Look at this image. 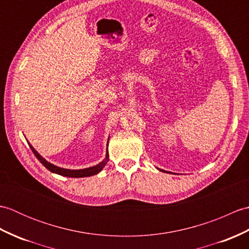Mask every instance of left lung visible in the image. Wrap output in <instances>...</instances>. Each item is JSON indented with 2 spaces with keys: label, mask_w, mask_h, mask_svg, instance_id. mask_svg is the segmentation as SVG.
<instances>
[{
  "label": "left lung",
  "mask_w": 249,
  "mask_h": 249,
  "mask_svg": "<svg viewBox=\"0 0 249 249\" xmlns=\"http://www.w3.org/2000/svg\"><path fill=\"white\" fill-rule=\"evenodd\" d=\"M160 171H163V172H167V171H165V170H161V169H160ZM167 173H170V172H167Z\"/></svg>",
  "instance_id": "left-lung-1"
}]
</instances>
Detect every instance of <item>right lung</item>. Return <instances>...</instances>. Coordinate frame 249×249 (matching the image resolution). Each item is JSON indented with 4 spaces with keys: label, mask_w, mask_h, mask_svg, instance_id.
Instances as JSON below:
<instances>
[{
    "label": "right lung",
    "mask_w": 249,
    "mask_h": 249,
    "mask_svg": "<svg viewBox=\"0 0 249 249\" xmlns=\"http://www.w3.org/2000/svg\"><path fill=\"white\" fill-rule=\"evenodd\" d=\"M109 142V140H108ZM108 142H107V147H108ZM30 147L32 152L34 153V155L36 156L37 160H38L43 165L48 169L49 171L56 173V174H60V176L63 177H68V178H86V177H92L95 176V174L99 173L100 171L103 170L104 167L107 165V162L109 160V154H108V149L107 152H106V157L103 161H100L99 163H97L96 166H93V167H89V168H86V169H79V170H71V169H65V168H61V167H57L53 163H51L49 161H47L45 158L41 156L38 152H37L33 146H32L29 143Z\"/></svg>",
    "instance_id": "add662e5"
}]
</instances>
